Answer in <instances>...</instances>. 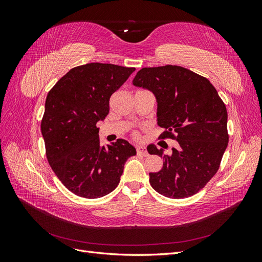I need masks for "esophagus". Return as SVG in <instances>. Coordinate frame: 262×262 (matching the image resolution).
Listing matches in <instances>:
<instances>
[{"mask_svg": "<svg viewBox=\"0 0 262 262\" xmlns=\"http://www.w3.org/2000/svg\"><path fill=\"white\" fill-rule=\"evenodd\" d=\"M137 153L140 154V155L146 156V155H147V152H146L145 146H143V145H137Z\"/></svg>", "mask_w": 262, "mask_h": 262, "instance_id": "1", "label": "esophagus"}]
</instances>
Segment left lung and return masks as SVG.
Instances as JSON below:
<instances>
[{
  "instance_id": "obj_1",
  "label": "left lung",
  "mask_w": 262,
  "mask_h": 262,
  "mask_svg": "<svg viewBox=\"0 0 262 262\" xmlns=\"http://www.w3.org/2000/svg\"><path fill=\"white\" fill-rule=\"evenodd\" d=\"M132 83L154 94L157 124L165 130L160 139L178 142L170 155L147 146L149 154L164 161L160 171L149 172L150 186L170 199L195 194L215 175L227 147L223 100L208 78L178 66L143 68Z\"/></svg>"
}]
</instances>
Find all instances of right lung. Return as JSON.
<instances>
[{"label": "right lung", "instance_id": "right-lung-1", "mask_svg": "<svg viewBox=\"0 0 262 262\" xmlns=\"http://www.w3.org/2000/svg\"><path fill=\"white\" fill-rule=\"evenodd\" d=\"M136 71L109 63L71 69L48 93L41 121L52 170L70 191L97 199L116 189L124 163L137 149L128 141L101 146L97 123L109 114L110 96Z\"/></svg>", "mask_w": 262, "mask_h": 262}]
</instances>
